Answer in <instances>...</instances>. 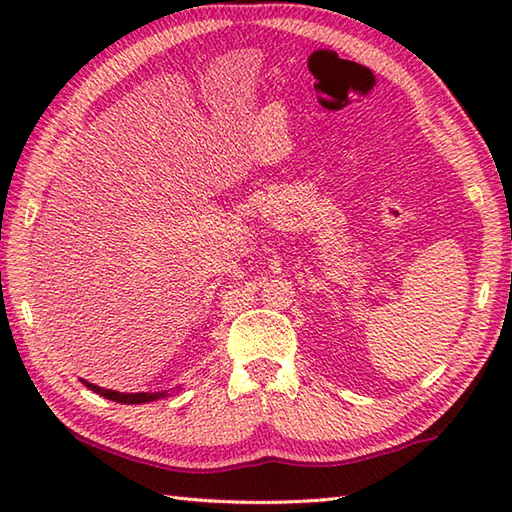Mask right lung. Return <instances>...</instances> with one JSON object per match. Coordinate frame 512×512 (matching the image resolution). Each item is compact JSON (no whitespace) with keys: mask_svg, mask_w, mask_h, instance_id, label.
Here are the masks:
<instances>
[{"mask_svg":"<svg viewBox=\"0 0 512 512\" xmlns=\"http://www.w3.org/2000/svg\"><path fill=\"white\" fill-rule=\"evenodd\" d=\"M81 383L88 389H92L94 394H101L103 398L114 400V402H123V405H143V402H154L158 398L169 396V391H154V394H151V391H136V394H127V391H114V389L99 387L94 383H88V380H83V378H81Z\"/></svg>","mask_w":512,"mask_h":512,"instance_id":"obj_1","label":"right lung"}]
</instances>
